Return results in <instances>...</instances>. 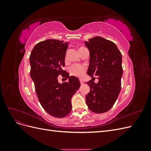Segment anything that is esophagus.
Masks as SVG:
<instances>
[{"mask_svg": "<svg viewBox=\"0 0 151 151\" xmlns=\"http://www.w3.org/2000/svg\"><path fill=\"white\" fill-rule=\"evenodd\" d=\"M79 81H80V83H81V84H84V80L83 79H80Z\"/></svg>", "mask_w": 151, "mask_h": 151, "instance_id": "34e87169", "label": "esophagus"}]
</instances>
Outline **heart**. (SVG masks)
<instances>
[{
  "instance_id": "obj_1",
  "label": "heart",
  "mask_w": 151,
  "mask_h": 151,
  "mask_svg": "<svg viewBox=\"0 0 151 151\" xmlns=\"http://www.w3.org/2000/svg\"><path fill=\"white\" fill-rule=\"evenodd\" d=\"M86 71V67L80 64H74L70 67V74L74 76H83Z\"/></svg>"
}]
</instances>
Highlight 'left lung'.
Wrapping results in <instances>:
<instances>
[{"instance_id": "left-lung-1", "label": "left lung", "mask_w": 151, "mask_h": 151, "mask_svg": "<svg viewBox=\"0 0 151 151\" xmlns=\"http://www.w3.org/2000/svg\"><path fill=\"white\" fill-rule=\"evenodd\" d=\"M85 45L90 53L88 74L98 76L99 80L87 83L90 91L86 96V104L93 112L103 113L112 108L120 92L122 53L113 42L100 36L89 39Z\"/></svg>"}]
</instances>
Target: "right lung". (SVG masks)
<instances>
[{
  "label": "right lung",
  "mask_w": 151,
  "mask_h": 151,
  "mask_svg": "<svg viewBox=\"0 0 151 151\" xmlns=\"http://www.w3.org/2000/svg\"><path fill=\"white\" fill-rule=\"evenodd\" d=\"M68 43L57 40H45L35 45L29 56L30 76L39 101L48 114L57 118L69 114L71 98L81 86L78 78L69 76L62 69ZM59 75H63L69 81L60 84Z\"/></svg>",
  "instance_id": "right-lung-1"
}]
</instances>
